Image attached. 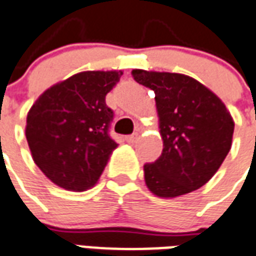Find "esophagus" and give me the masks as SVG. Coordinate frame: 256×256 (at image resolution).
I'll return each instance as SVG.
<instances>
[{
    "mask_svg": "<svg viewBox=\"0 0 256 256\" xmlns=\"http://www.w3.org/2000/svg\"><path fill=\"white\" fill-rule=\"evenodd\" d=\"M138 139H139V135H138V134H134V135L126 136V142H128V143H135Z\"/></svg>",
    "mask_w": 256,
    "mask_h": 256,
    "instance_id": "esophagus-1",
    "label": "esophagus"
}]
</instances>
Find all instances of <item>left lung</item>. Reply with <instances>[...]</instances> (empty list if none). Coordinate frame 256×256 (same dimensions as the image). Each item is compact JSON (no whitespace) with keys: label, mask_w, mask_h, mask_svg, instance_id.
Returning <instances> with one entry per match:
<instances>
[{"label":"left lung","mask_w":256,"mask_h":256,"mask_svg":"<svg viewBox=\"0 0 256 256\" xmlns=\"http://www.w3.org/2000/svg\"><path fill=\"white\" fill-rule=\"evenodd\" d=\"M134 79L156 92L161 156L146 164L147 188L160 198H176L204 186L232 146L234 121L217 95L182 74L134 69Z\"/></svg>","instance_id":"left-lung-1"}]
</instances>
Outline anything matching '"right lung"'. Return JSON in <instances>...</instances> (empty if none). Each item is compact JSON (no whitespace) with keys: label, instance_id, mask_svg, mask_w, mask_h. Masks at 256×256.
<instances>
[{"label":"right lung","instance_id":"right-lung-1","mask_svg":"<svg viewBox=\"0 0 256 256\" xmlns=\"http://www.w3.org/2000/svg\"><path fill=\"white\" fill-rule=\"evenodd\" d=\"M122 70H86L52 86L27 114L26 138L36 166L56 186L82 192L100 180L117 143L106 94Z\"/></svg>","mask_w":256,"mask_h":256}]
</instances>
